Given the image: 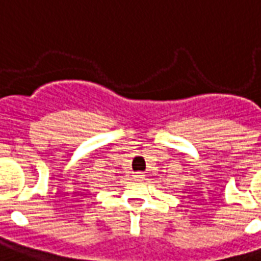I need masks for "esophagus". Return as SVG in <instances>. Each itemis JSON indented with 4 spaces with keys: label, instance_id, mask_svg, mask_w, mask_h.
Listing matches in <instances>:
<instances>
[{
    "label": "esophagus",
    "instance_id": "34e87169",
    "mask_svg": "<svg viewBox=\"0 0 261 261\" xmlns=\"http://www.w3.org/2000/svg\"><path fill=\"white\" fill-rule=\"evenodd\" d=\"M134 178L140 181V179L144 178V173H136V174H134Z\"/></svg>",
    "mask_w": 261,
    "mask_h": 261
}]
</instances>
